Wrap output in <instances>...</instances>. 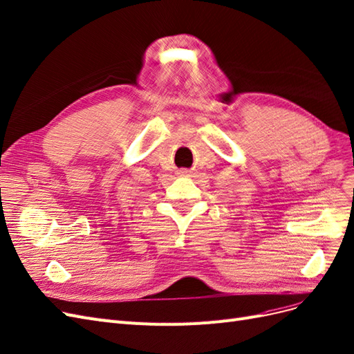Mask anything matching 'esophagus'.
Masks as SVG:
<instances>
[{
    "label": "esophagus",
    "instance_id": "1",
    "mask_svg": "<svg viewBox=\"0 0 354 354\" xmlns=\"http://www.w3.org/2000/svg\"><path fill=\"white\" fill-rule=\"evenodd\" d=\"M181 177H192L193 176V173L192 171H189V169H181V171L178 173Z\"/></svg>",
    "mask_w": 354,
    "mask_h": 354
}]
</instances>
